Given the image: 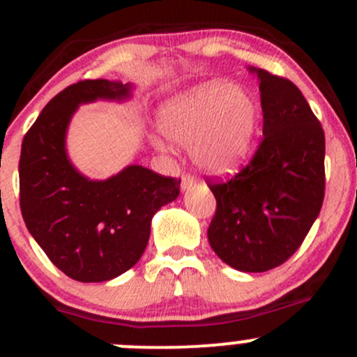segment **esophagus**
<instances>
[{"instance_id":"obj_1","label":"esophagus","mask_w":357,"mask_h":357,"mask_svg":"<svg viewBox=\"0 0 357 357\" xmlns=\"http://www.w3.org/2000/svg\"><path fill=\"white\" fill-rule=\"evenodd\" d=\"M195 186V178L191 174H183L181 179V188L183 190H190Z\"/></svg>"}]
</instances>
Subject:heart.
<instances>
[{
    "label": "heart",
    "mask_w": 357,
    "mask_h": 357,
    "mask_svg": "<svg viewBox=\"0 0 357 357\" xmlns=\"http://www.w3.org/2000/svg\"><path fill=\"white\" fill-rule=\"evenodd\" d=\"M258 118L257 100L250 93L215 80L167 100L159 112V126L172 142L190 145L198 166L226 174L250 155Z\"/></svg>",
    "instance_id": "b5f03b06"
}]
</instances>
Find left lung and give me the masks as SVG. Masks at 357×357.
Instances as JSON below:
<instances>
[{
    "label": "left lung",
    "instance_id": "1",
    "mask_svg": "<svg viewBox=\"0 0 357 357\" xmlns=\"http://www.w3.org/2000/svg\"><path fill=\"white\" fill-rule=\"evenodd\" d=\"M255 71V70H251ZM264 138L231 179L207 178L217 200L207 236L241 272H267L298 251L325 197V133L291 80L257 70Z\"/></svg>",
    "mask_w": 357,
    "mask_h": 357
}]
</instances>
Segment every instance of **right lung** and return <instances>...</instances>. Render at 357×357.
Masks as SVG:
<instances>
[{
  "mask_svg": "<svg viewBox=\"0 0 357 357\" xmlns=\"http://www.w3.org/2000/svg\"><path fill=\"white\" fill-rule=\"evenodd\" d=\"M128 96L121 82H77L52 97L22 142L25 226L52 264L78 282L111 280L133 267L147 248L153 213L179 195L181 179L147 167L90 181L70 164L65 135L78 104Z\"/></svg>",
  "mask_w": 357,
  "mask_h": 357,
  "instance_id": "right-lung-1",
  "label": "right lung"
}]
</instances>
